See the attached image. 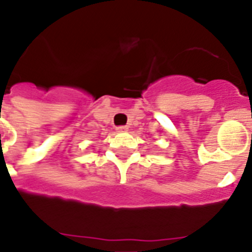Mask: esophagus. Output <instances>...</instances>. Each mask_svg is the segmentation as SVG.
Instances as JSON below:
<instances>
[{
    "label": "esophagus",
    "mask_w": 252,
    "mask_h": 252,
    "mask_svg": "<svg viewBox=\"0 0 252 252\" xmlns=\"http://www.w3.org/2000/svg\"><path fill=\"white\" fill-rule=\"evenodd\" d=\"M126 130H128V126H122L116 128V132H126Z\"/></svg>",
    "instance_id": "34e87169"
}]
</instances>
